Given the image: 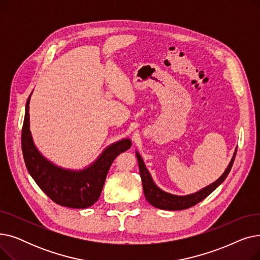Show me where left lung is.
<instances>
[{
  "label": "left lung",
  "instance_id": "1",
  "mask_svg": "<svg viewBox=\"0 0 260 260\" xmlns=\"http://www.w3.org/2000/svg\"><path fill=\"white\" fill-rule=\"evenodd\" d=\"M236 151L237 147L235 148V152L233 154V157H232L229 166L226 167L225 171L222 173V175L215 180L213 183L207 185L206 187H203L197 192L193 194H188V195H175L166 192V190L161 189L157 184L154 182L151 173L148 172L146 169L144 161L138 151H136V156H137L138 160V165H139V172L141 176V180H142V185H143V192L146 200L152 204L153 207L161 210H168V211H179V210H184L188 209L190 207H194L195 204L199 203L202 201L204 198L208 197L212 192L219 186L228 177L232 166H233V162L236 156Z\"/></svg>",
  "mask_w": 260,
  "mask_h": 260
}]
</instances>
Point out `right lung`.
Wrapping results in <instances>:
<instances>
[{
  "mask_svg": "<svg viewBox=\"0 0 260 260\" xmlns=\"http://www.w3.org/2000/svg\"><path fill=\"white\" fill-rule=\"evenodd\" d=\"M31 93L26 102L22 128V152L27 171L53 202L72 209L91 207L101 195L113 161L132 146L131 139L123 138L109 144L97 159L83 169L72 170L54 165L39 151L32 139L29 123Z\"/></svg>",
  "mask_w": 260,
  "mask_h": 260,
  "instance_id": "add662e5",
  "label": "right lung"
}]
</instances>
